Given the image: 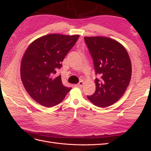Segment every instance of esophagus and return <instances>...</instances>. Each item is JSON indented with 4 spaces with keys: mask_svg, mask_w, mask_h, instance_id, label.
I'll list each match as a JSON object with an SVG mask.
<instances>
[{
    "mask_svg": "<svg viewBox=\"0 0 151 151\" xmlns=\"http://www.w3.org/2000/svg\"><path fill=\"white\" fill-rule=\"evenodd\" d=\"M83 85H84V82L83 81H81L79 82L78 84L76 85V86L78 87V88H83Z\"/></svg>",
    "mask_w": 151,
    "mask_h": 151,
    "instance_id": "1",
    "label": "esophagus"
}]
</instances>
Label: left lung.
<instances>
[{
  "mask_svg": "<svg viewBox=\"0 0 151 151\" xmlns=\"http://www.w3.org/2000/svg\"><path fill=\"white\" fill-rule=\"evenodd\" d=\"M85 42L94 61L95 93L88 96L100 108L111 106L124 94L132 76V64L127 51L116 40L105 36H86Z\"/></svg>",
  "mask_w": 151,
  "mask_h": 151,
  "instance_id": "1",
  "label": "left lung"
}]
</instances>
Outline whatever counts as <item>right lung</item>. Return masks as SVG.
<instances>
[{"instance_id": "right-lung-1", "label": "right lung", "mask_w": 151, "mask_h": 151, "mask_svg": "<svg viewBox=\"0 0 151 151\" xmlns=\"http://www.w3.org/2000/svg\"><path fill=\"white\" fill-rule=\"evenodd\" d=\"M79 35L49 34L35 40L27 48L21 63V78L27 93L45 107L61 103L71 90L63 85L61 76L55 77Z\"/></svg>"}]
</instances>
